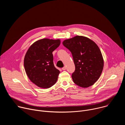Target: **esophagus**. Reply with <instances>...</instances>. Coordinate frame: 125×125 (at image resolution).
I'll return each instance as SVG.
<instances>
[{
  "label": "esophagus",
  "mask_w": 125,
  "mask_h": 125,
  "mask_svg": "<svg viewBox=\"0 0 125 125\" xmlns=\"http://www.w3.org/2000/svg\"><path fill=\"white\" fill-rule=\"evenodd\" d=\"M62 69L63 70H65L66 69V67H63V68H62Z\"/></svg>",
  "instance_id": "esophagus-1"
}]
</instances>
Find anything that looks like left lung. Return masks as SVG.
Returning <instances> with one entry per match:
<instances>
[{
    "label": "left lung",
    "mask_w": 125,
    "mask_h": 125,
    "mask_svg": "<svg viewBox=\"0 0 125 125\" xmlns=\"http://www.w3.org/2000/svg\"><path fill=\"white\" fill-rule=\"evenodd\" d=\"M62 44L72 53L75 70L72 78L77 85L87 87L93 85L102 72L104 61L97 44L88 38L77 35Z\"/></svg>",
    "instance_id": "8db88e82"
}]
</instances>
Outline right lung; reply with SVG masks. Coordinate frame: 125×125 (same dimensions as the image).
I'll list each match as a JSON object with an SVG mask.
<instances>
[{
  "label": "right lung",
  "instance_id": "add662e5",
  "mask_svg": "<svg viewBox=\"0 0 125 125\" xmlns=\"http://www.w3.org/2000/svg\"><path fill=\"white\" fill-rule=\"evenodd\" d=\"M59 40L43 39L34 42L24 58V67L30 80L38 86L48 88L54 85L60 71L53 63L52 52L60 45Z\"/></svg>",
  "mask_w": 125,
  "mask_h": 125
}]
</instances>
